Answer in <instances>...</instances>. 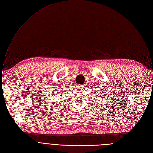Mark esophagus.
Returning a JSON list of instances; mask_svg holds the SVG:
<instances>
[{
  "label": "esophagus",
  "instance_id": "34e87169",
  "mask_svg": "<svg viewBox=\"0 0 153 153\" xmlns=\"http://www.w3.org/2000/svg\"><path fill=\"white\" fill-rule=\"evenodd\" d=\"M78 88H79V89H84L83 85H80V86H79Z\"/></svg>",
  "mask_w": 153,
  "mask_h": 153
}]
</instances>
